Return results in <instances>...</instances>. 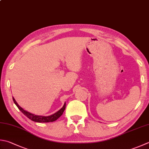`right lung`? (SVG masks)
I'll return each mask as SVG.
<instances>
[{
    "label": "right lung",
    "instance_id": "add662e5",
    "mask_svg": "<svg viewBox=\"0 0 149 149\" xmlns=\"http://www.w3.org/2000/svg\"><path fill=\"white\" fill-rule=\"evenodd\" d=\"M13 100L14 103L16 104L17 107H18V109L23 113H24L26 117H28L29 119H31V120H32L33 121L37 122V123H48V122H53V121H56L58 118L62 116L66 108V103H65L63 107L61 108L59 110H58L57 112L54 113V114L48 116H38V115H35L33 113H31L30 112L26 111V110H24L22 107H20L18 103H17V101L13 97Z\"/></svg>",
    "mask_w": 149,
    "mask_h": 149
}]
</instances>
